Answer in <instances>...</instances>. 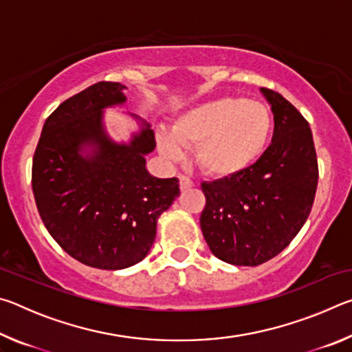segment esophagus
I'll return each mask as SVG.
<instances>
[{
	"label": "esophagus",
	"instance_id": "esophagus-1",
	"mask_svg": "<svg viewBox=\"0 0 352 352\" xmlns=\"http://www.w3.org/2000/svg\"><path fill=\"white\" fill-rule=\"evenodd\" d=\"M178 180H180V189L182 190H188L190 188H194V182L188 178L186 175H178Z\"/></svg>",
	"mask_w": 352,
	"mask_h": 352
}]
</instances>
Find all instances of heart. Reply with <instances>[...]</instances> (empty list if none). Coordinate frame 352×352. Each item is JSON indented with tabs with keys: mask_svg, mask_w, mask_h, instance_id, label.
I'll return each mask as SVG.
<instances>
[{
	"mask_svg": "<svg viewBox=\"0 0 352 352\" xmlns=\"http://www.w3.org/2000/svg\"><path fill=\"white\" fill-rule=\"evenodd\" d=\"M273 133L270 110L258 100L223 96L189 107L172 124L160 129L158 147L177 160L183 146H194L199 168L214 177H233L262 158Z\"/></svg>",
	"mask_w": 352,
	"mask_h": 352,
	"instance_id": "heart-1",
	"label": "heart"
}]
</instances>
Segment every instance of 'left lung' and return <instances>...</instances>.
Instances as JSON below:
<instances>
[{
	"mask_svg": "<svg viewBox=\"0 0 352 352\" xmlns=\"http://www.w3.org/2000/svg\"><path fill=\"white\" fill-rule=\"evenodd\" d=\"M261 93L275 119L272 144L242 174L201 183V233L212 254L233 265L254 267L281 253L311 214L318 183L309 122L279 93Z\"/></svg>",
	"mask_w": 352,
	"mask_h": 352,
	"instance_id": "8db88e82",
	"label": "left lung"
}]
</instances>
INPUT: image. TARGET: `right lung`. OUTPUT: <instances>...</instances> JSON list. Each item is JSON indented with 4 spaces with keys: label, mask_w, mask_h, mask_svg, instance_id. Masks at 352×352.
Segmentation results:
<instances>
[{
    "label": "right lung",
    "mask_w": 352,
    "mask_h": 352,
    "mask_svg": "<svg viewBox=\"0 0 352 352\" xmlns=\"http://www.w3.org/2000/svg\"><path fill=\"white\" fill-rule=\"evenodd\" d=\"M126 87L98 82L62 102L46 119L32 162L41 220L58 245L82 264L121 270L147 256L157 220L178 195V178L146 169L155 133L141 121L129 142L105 132L104 109L122 105Z\"/></svg>",
    "instance_id": "right-lung-1"
}]
</instances>
